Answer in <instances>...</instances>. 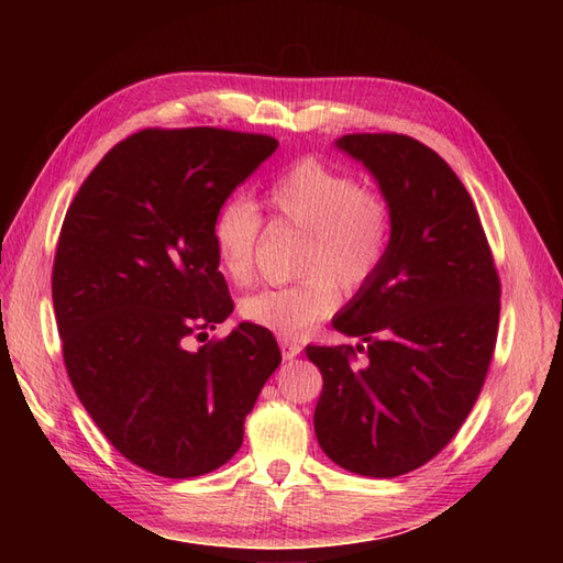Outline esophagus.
<instances>
[{
	"mask_svg": "<svg viewBox=\"0 0 563 563\" xmlns=\"http://www.w3.org/2000/svg\"><path fill=\"white\" fill-rule=\"evenodd\" d=\"M278 343H280V351H283L285 361H292V357L300 355V351H302V343L292 339V336H280Z\"/></svg>",
	"mask_w": 563,
	"mask_h": 563,
	"instance_id": "obj_1",
	"label": "esophagus"
}]
</instances>
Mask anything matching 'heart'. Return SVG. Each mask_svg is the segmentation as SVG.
Listing matches in <instances>:
<instances>
[{"instance_id": "heart-1", "label": "heart", "mask_w": 563, "mask_h": 563, "mask_svg": "<svg viewBox=\"0 0 563 563\" xmlns=\"http://www.w3.org/2000/svg\"><path fill=\"white\" fill-rule=\"evenodd\" d=\"M263 200L275 222L305 232L297 271L307 275L246 295L239 314L254 327L297 336L336 309V283L361 288L382 266L391 244V202L382 190L319 159L288 166L268 184ZM261 230V212L246 198L227 200L214 214V251L222 273L236 285L254 273Z\"/></svg>"}]
</instances>
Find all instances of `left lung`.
I'll use <instances>...</instances> for the list:
<instances>
[{
  "label": "left lung",
  "instance_id": "left-lung-1",
  "mask_svg": "<svg viewBox=\"0 0 563 563\" xmlns=\"http://www.w3.org/2000/svg\"><path fill=\"white\" fill-rule=\"evenodd\" d=\"M336 147L377 178L394 230L382 266L331 321L365 345H307L324 377L314 430L343 470L391 479L433 460L470 416L496 349L500 280L472 196L438 152L397 133Z\"/></svg>",
  "mask_w": 563,
  "mask_h": 563
}]
</instances>
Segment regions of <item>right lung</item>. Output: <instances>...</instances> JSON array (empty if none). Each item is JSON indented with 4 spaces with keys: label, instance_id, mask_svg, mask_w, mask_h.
Here are the masks:
<instances>
[{
    "label": "right lung",
    "instance_id": "add662e5",
    "mask_svg": "<svg viewBox=\"0 0 563 563\" xmlns=\"http://www.w3.org/2000/svg\"><path fill=\"white\" fill-rule=\"evenodd\" d=\"M278 147L222 128H147L97 164L71 200L53 305L71 387L125 460L157 476L208 474L242 448L244 421L280 365L275 336L232 314L212 224Z\"/></svg>",
    "mask_w": 563,
    "mask_h": 563
}]
</instances>
